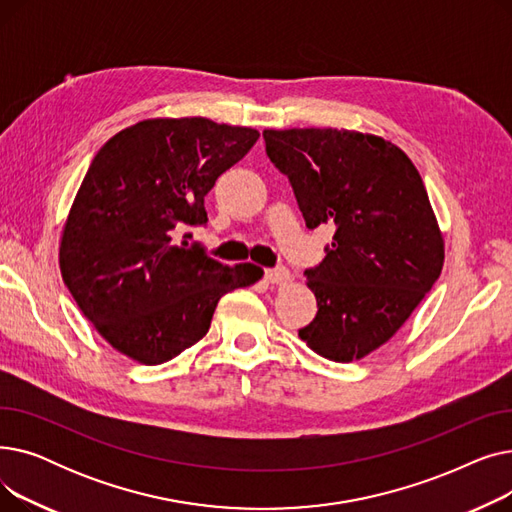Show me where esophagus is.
Returning <instances> with one entry per match:
<instances>
[{
  "instance_id": "34e87169",
  "label": "esophagus",
  "mask_w": 512,
  "mask_h": 512,
  "mask_svg": "<svg viewBox=\"0 0 512 512\" xmlns=\"http://www.w3.org/2000/svg\"><path fill=\"white\" fill-rule=\"evenodd\" d=\"M265 282L272 286H284L290 282V272L286 267H274V270H265Z\"/></svg>"
}]
</instances>
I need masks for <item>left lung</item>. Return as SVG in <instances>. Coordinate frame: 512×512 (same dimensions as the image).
I'll use <instances>...</instances> for the list:
<instances>
[{
	"mask_svg": "<svg viewBox=\"0 0 512 512\" xmlns=\"http://www.w3.org/2000/svg\"><path fill=\"white\" fill-rule=\"evenodd\" d=\"M307 228L336 226L305 272L317 315L299 330L336 363L367 357L405 324L440 278L444 238L407 153L375 134L338 128L263 130Z\"/></svg>",
	"mask_w": 512,
	"mask_h": 512,
	"instance_id": "left-lung-1",
	"label": "left lung"
}]
</instances>
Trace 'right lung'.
Instances as JSON below:
<instances>
[{
	"label": "right lung",
	"mask_w": 512,
	"mask_h": 512,
	"mask_svg": "<svg viewBox=\"0 0 512 512\" xmlns=\"http://www.w3.org/2000/svg\"><path fill=\"white\" fill-rule=\"evenodd\" d=\"M257 139L247 126L153 118L93 157L62 232L60 270L78 309L122 355L174 359L207 334L226 292L263 276L253 263L207 257L186 232L207 224L205 195Z\"/></svg>",
	"instance_id": "obj_1"
}]
</instances>
